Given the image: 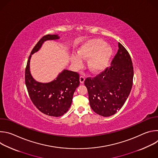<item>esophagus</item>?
Wrapping results in <instances>:
<instances>
[{
    "mask_svg": "<svg viewBox=\"0 0 158 158\" xmlns=\"http://www.w3.org/2000/svg\"><path fill=\"white\" fill-rule=\"evenodd\" d=\"M79 81H80L81 84H83L84 81H85V77L83 76H81L80 78H79Z\"/></svg>",
    "mask_w": 158,
    "mask_h": 158,
    "instance_id": "1",
    "label": "esophagus"
}]
</instances>
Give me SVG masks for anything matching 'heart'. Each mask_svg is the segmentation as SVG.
<instances>
[{
  "label": "heart",
  "mask_w": 158,
  "mask_h": 158,
  "mask_svg": "<svg viewBox=\"0 0 158 158\" xmlns=\"http://www.w3.org/2000/svg\"><path fill=\"white\" fill-rule=\"evenodd\" d=\"M100 39L89 40L83 44L77 54L71 57L73 64L77 67L82 65V59H89L88 67L93 73H98L105 70L109 64L112 55V49Z\"/></svg>",
  "instance_id": "1"
}]
</instances>
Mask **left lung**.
I'll use <instances>...</instances> for the list:
<instances>
[{
    "label": "left lung",
    "mask_w": 158,
    "mask_h": 158,
    "mask_svg": "<svg viewBox=\"0 0 158 158\" xmlns=\"http://www.w3.org/2000/svg\"><path fill=\"white\" fill-rule=\"evenodd\" d=\"M111 66L97 76L84 81L89 104L99 115L109 117L116 114L127 99L132 86L134 70L131 56L121 43Z\"/></svg>",
    "instance_id": "8db88e82"
}]
</instances>
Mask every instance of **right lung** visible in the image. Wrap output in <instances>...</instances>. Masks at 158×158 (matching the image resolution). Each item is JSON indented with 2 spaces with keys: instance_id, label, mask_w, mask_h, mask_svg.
Returning a JSON list of instances; mask_svg holds the SVG:
<instances>
[{
  "instance_id": "add662e5",
  "label": "right lung",
  "mask_w": 158,
  "mask_h": 158,
  "mask_svg": "<svg viewBox=\"0 0 158 158\" xmlns=\"http://www.w3.org/2000/svg\"><path fill=\"white\" fill-rule=\"evenodd\" d=\"M58 35L42 37L33 48L27 60L25 82L29 97L35 107L42 113L54 117L64 114L71 107L73 94L80 84L77 73L64 69L54 81L42 83L36 81L30 72L31 56L37 52L46 40H57Z\"/></svg>"
}]
</instances>
